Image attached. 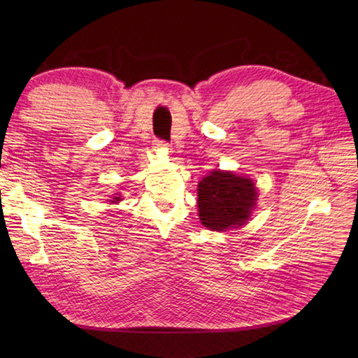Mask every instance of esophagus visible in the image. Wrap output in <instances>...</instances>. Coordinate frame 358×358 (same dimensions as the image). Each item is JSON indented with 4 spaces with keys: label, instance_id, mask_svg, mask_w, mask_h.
I'll use <instances>...</instances> for the list:
<instances>
[{
    "label": "esophagus",
    "instance_id": "obj_1",
    "mask_svg": "<svg viewBox=\"0 0 358 358\" xmlns=\"http://www.w3.org/2000/svg\"><path fill=\"white\" fill-rule=\"evenodd\" d=\"M154 149H157V150H167V149H169V143L155 138L154 140Z\"/></svg>",
    "mask_w": 358,
    "mask_h": 358
}]
</instances>
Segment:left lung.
I'll list each match as a JSON object with an SVG mask.
<instances>
[{
	"label": "left lung",
	"instance_id": "8db88e82",
	"mask_svg": "<svg viewBox=\"0 0 358 358\" xmlns=\"http://www.w3.org/2000/svg\"><path fill=\"white\" fill-rule=\"evenodd\" d=\"M254 181L229 171H212L199 183V217L210 231L237 229L252 214L257 201Z\"/></svg>",
	"mask_w": 358,
	"mask_h": 358
}]
</instances>
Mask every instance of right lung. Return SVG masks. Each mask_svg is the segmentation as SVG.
<instances>
[{"label": "right lung", "instance_id": "add662e5", "mask_svg": "<svg viewBox=\"0 0 358 358\" xmlns=\"http://www.w3.org/2000/svg\"><path fill=\"white\" fill-rule=\"evenodd\" d=\"M118 195V194H117ZM118 201H121V196L118 195V196H113V200H110V203H118Z\"/></svg>", "mask_w": 358, "mask_h": 358}]
</instances>
